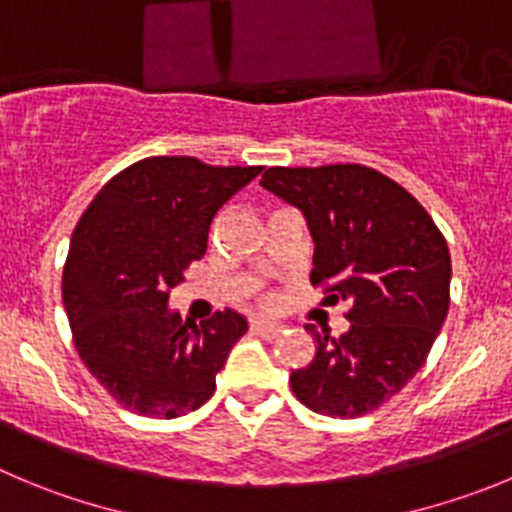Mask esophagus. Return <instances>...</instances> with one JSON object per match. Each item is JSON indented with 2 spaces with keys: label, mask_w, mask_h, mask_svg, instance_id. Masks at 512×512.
Instances as JSON below:
<instances>
[{
  "label": "esophagus",
  "mask_w": 512,
  "mask_h": 512,
  "mask_svg": "<svg viewBox=\"0 0 512 512\" xmlns=\"http://www.w3.org/2000/svg\"><path fill=\"white\" fill-rule=\"evenodd\" d=\"M250 331L257 333V336L267 338V341H272V338H278L280 333H283V326H280V323H270V321H252Z\"/></svg>",
  "instance_id": "esophagus-1"
}]
</instances>
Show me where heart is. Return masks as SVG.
<instances>
[{"label":"heart","mask_w":512,"mask_h":512,"mask_svg":"<svg viewBox=\"0 0 512 512\" xmlns=\"http://www.w3.org/2000/svg\"><path fill=\"white\" fill-rule=\"evenodd\" d=\"M272 300H275V298H272V295H267V298H262V303H265V305H272Z\"/></svg>","instance_id":"obj_1"}]
</instances>
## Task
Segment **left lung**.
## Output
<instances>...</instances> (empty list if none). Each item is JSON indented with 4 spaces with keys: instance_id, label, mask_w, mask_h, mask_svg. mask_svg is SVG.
<instances>
[{
    "instance_id": "obj_1",
    "label": "left lung",
    "mask_w": 512,
    "mask_h": 512,
    "mask_svg": "<svg viewBox=\"0 0 512 512\" xmlns=\"http://www.w3.org/2000/svg\"><path fill=\"white\" fill-rule=\"evenodd\" d=\"M260 184L303 212L323 303L351 305L343 336L305 326L315 356L290 374L293 394L326 417H364L427 361L450 308L447 240L404 186L369 166H272Z\"/></svg>"
}]
</instances>
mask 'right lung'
Masks as SVG:
<instances>
[{
  "instance_id": "obj_1",
  "label": "right lung",
  "mask_w": 512,
  "mask_h": 512,
  "mask_svg": "<svg viewBox=\"0 0 512 512\" xmlns=\"http://www.w3.org/2000/svg\"><path fill=\"white\" fill-rule=\"evenodd\" d=\"M260 171L151 156L113 176L80 217L62 303L83 364L128 412L174 419L217 389L245 315L224 308L181 323L169 293L207 252L214 214Z\"/></svg>"
}]
</instances>
